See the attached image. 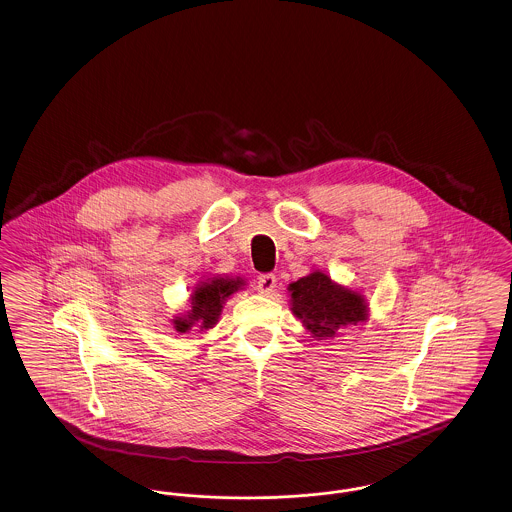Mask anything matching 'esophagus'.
<instances>
[{"label":"esophagus","instance_id":"34e87169","mask_svg":"<svg viewBox=\"0 0 512 512\" xmlns=\"http://www.w3.org/2000/svg\"><path fill=\"white\" fill-rule=\"evenodd\" d=\"M274 288H276V276L274 274L259 276V280H257V290H259V293L270 295V293L274 292Z\"/></svg>","mask_w":512,"mask_h":512}]
</instances>
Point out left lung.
<instances>
[{
	"instance_id": "1",
	"label": "left lung",
	"mask_w": 512,
	"mask_h": 512,
	"mask_svg": "<svg viewBox=\"0 0 512 512\" xmlns=\"http://www.w3.org/2000/svg\"><path fill=\"white\" fill-rule=\"evenodd\" d=\"M290 309L315 340H334L347 326L370 318L365 295L334 282L326 272L311 270L288 286Z\"/></svg>"
}]
</instances>
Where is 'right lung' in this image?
Listing matches in <instances>:
<instances>
[{
  "mask_svg": "<svg viewBox=\"0 0 512 512\" xmlns=\"http://www.w3.org/2000/svg\"><path fill=\"white\" fill-rule=\"evenodd\" d=\"M245 280L236 276H209L205 280H199L195 284L194 292L190 293V309L184 313H178L172 317L174 330L180 334L192 332V330H211L219 322L220 313L224 303L240 290H244Z\"/></svg>",
  "mask_w": 512,
  "mask_h": 512,
  "instance_id": "obj_1",
  "label": "right lung"
}]
</instances>
